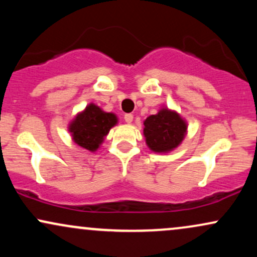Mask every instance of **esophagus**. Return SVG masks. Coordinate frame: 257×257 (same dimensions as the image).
<instances>
[{"label": "esophagus", "mask_w": 257, "mask_h": 257, "mask_svg": "<svg viewBox=\"0 0 257 257\" xmlns=\"http://www.w3.org/2000/svg\"><path fill=\"white\" fill-rule=\"evenodd\" d=\"M133 118H134V116H133L132 113H125L124 114V120L126 123H132Z\"/></svg>", "instance_id": "1"}]
</instances>
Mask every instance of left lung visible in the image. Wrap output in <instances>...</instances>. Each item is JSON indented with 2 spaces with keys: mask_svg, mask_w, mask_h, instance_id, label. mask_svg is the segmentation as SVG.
Returning a JSON list of instances; mask_svg holds the SVG:
<instances>
[{
  "mask_svg": "<svg viewBox=\"0 0 257 257\" xmlns=\"http://www.w3.org/2000/svg\"><path fill=\"white\" fill-rule=\"evenodd\" d=\"M187 134V122L175 110L163 107L144 120L146 145L155 153H169L181 145Z\"/></svg>",
  "mask_w": 257,
  "mask_h": 257,
  "instance_id": "8db88e82",
  "label": "left lung"
}]
</instances>
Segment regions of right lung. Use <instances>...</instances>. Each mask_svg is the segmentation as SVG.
Wrapping results in <instances>:
<instances>
[{
	"instance_id": "1",
	"label": "right lung",
	"mask_w": 257,
	"mask_h": 257,
	"mask_svg": "<svg viewBox=\"0 0 257 257\" xmlns=\"http://www.w3.org/2000/svg\"><path fill=\"white\" fill-rule=\"evenodd\" d=\"M118 123V118L112 112H105L98 105L88 104L83 111L78 112L69 123L70 134L76 145L95 152L104 143L111 128Z\"/></svg>"
}]
</instances>
